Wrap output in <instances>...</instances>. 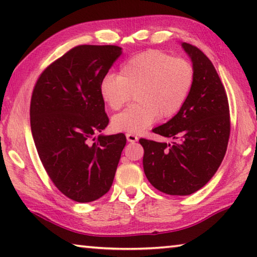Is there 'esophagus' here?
Instances as JSON below:
<instances>
[{
	"label": "esophagus",
	"instance_id": "obj_1",
	"mask_svg": "<svg viewBox=\"0 0 257 257\" xmlns=\"http://www.w3.org/2000/svg\"><path fill=\"white\" fill-rule=\"evenodd\" d=\"M125 137H127V141L130 142V143H135V142L138 141V137L134 134H127V135H125Z\"/></svg>",
	"mask_w": 257,
	"mask_h": 257
}]
</instances>
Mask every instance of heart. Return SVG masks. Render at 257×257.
<instances>
[{
    "label": "heart",
    "mask_w": 257,
    "mask_h": 257,
    "mask_svg": "<svg viewBox=\"0 0 257 257\" xmlns=\"http://www.w3.org/2000/svg\"><path fill=\"white\" fill-rule=\"evenodd\" d=\"M195 84V69L189 61L150 50L132 56L120 67L119 75H106L99 94L112 110H119L132 93L136 103L112 118L116 132L139 134L160 116L167 119L184 106Z\"/></svg>",
    "instance_id": "heart-1"
}]
</instances>
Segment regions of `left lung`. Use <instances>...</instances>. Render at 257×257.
I'll use <instances>...</instances> for the list:
<instances>
[{"instance_id":"8db88e82","label":"left lung","mask_w":257,"mask_h":257,"mask_svg":"<svg viewBox=\"0 0 257 257\" xmlns=\"http://www.w3.org/2000/svg\"><path fill=\"white\" fill-rule=\"evenodd\" d=\"M195 69V84L179 112L153 133L172 144L141 138L147 179L168 195H190L205 186L224 158L230 136L225 89L210 59L196 46L182 43Z\"/></svg>"}]
</instances>
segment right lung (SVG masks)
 <instances>
[{
  "mask_svg": "<svg viewBox=\"0 0 257 257\" xmlns=\"http://www.w3.org/2000/svg\"><path fill=\"white\" fill-rule=\"evenodd\" d=\"M122 53L115 45H79L51 63L34 87L30 127L50 179L72 201H96L110 190L123 134L94 136L108 124L99 84Z\"/></svg>",
  "mask_w": 257,
  "mask_h": 257,
  "instance_id": "1",
  "label": "right lung"
}]
</instances>
